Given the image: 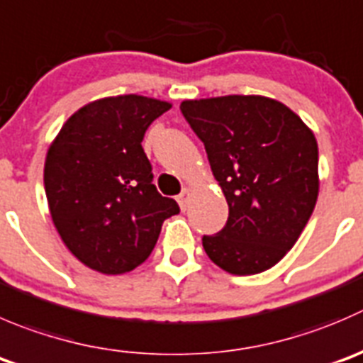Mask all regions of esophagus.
Instances as JSON below:
<instances>
[{
    "mask_svg": "<svg viewBox=\"0 0 363 363\" xmlns=\"http://www.w3.org/2000/svg\"><path fill=\"white\" fill-rule=\"evenodd\" d=\"M189 191H191V189H189V188H184V189H182V191H181V195L177 196V202H179V206H181V209H182V211L188 209Z\"/></svg>",
    "mask_w": 363,
    "mask_h": 363,
    "instance_id": "34e87169",
    "label": "esophagus"
}]
</instances>
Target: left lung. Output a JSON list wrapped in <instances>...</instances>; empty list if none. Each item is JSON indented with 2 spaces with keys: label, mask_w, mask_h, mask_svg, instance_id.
<instances>
[{
  "label": "left lung",
  "mask_w": 363,
  "mask_h": 363,
  "mask_svg": "<svg viewBox=\"0 0 363 363\" xmlns=\"http://www.w3.org/2000/svg\"><path fill=\"white\" fill-rule=\"evenodd\" d=\"M181 111L228 203L227 223L203 235V250L232 275L269 269L293 248L315 207L314 133L286 104L262 96L182 101Z\"/></svg>",
  "instance_id": "obj_1"
}]
</instances>
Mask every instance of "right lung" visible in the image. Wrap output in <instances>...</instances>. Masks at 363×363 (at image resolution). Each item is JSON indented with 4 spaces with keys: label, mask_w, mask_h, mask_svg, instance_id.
I'll list each match as a JSON object with an SVG mask.
<instances>
[{
    "label": "right lung",
    "mask_w": 363,
    "mask_h": 363,
    "mask_svg": "<svg viewBox=\"0 0 363 363\" xmlns=\"http://www.w3.org/2000/svg\"><path fill=\"white\" fill-rule=\"evenodd\" d=\"M172 108L167 101L117 96L77 110L60 129L44 164L52 223L77 260L104 275L135 269L179 213L152 184L143 136Z\"/></svg>",
    "instance_id": "1"
}]
</instances>
